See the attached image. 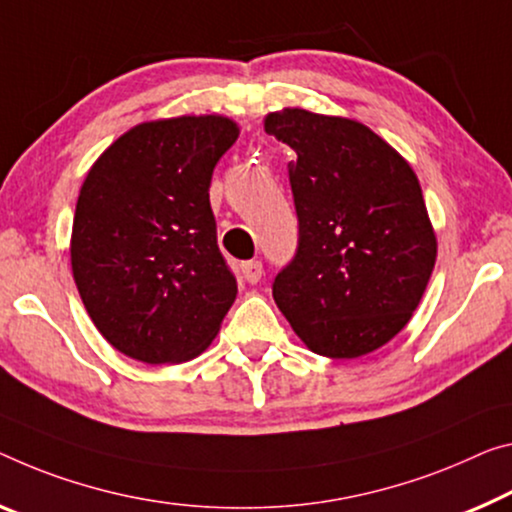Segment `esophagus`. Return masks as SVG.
<instances>
[{"label": "esophagus", "instance_id": "34e87169", "mask_svg": "<svg viewBox=\"0 0 512 512\" xmlns=\"http://www.w3.org/2000/svg\"><path fill=\"white\" fill-rule=\"evenodd\" d=\"M240 272H242V279H245L247 283H258L263 274V263L261 261H245L240 265Z\"/></svg>", "mask_w": 512, "mask_h": 512}]
</instances>
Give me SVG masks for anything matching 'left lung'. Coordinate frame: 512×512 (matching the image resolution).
Returning <instances> with one entry per match:
<instances>
[{
  "label": "left lung",
  "instance_id": "obj_1",
  "mask_svg": "<svg viewBox=\"0 0 512 512\" xmlns=\"http://www.w3.org/2000/svg\"><path fill=\"white\" fill-rule=\"evenodd\" d=\"M265 132L288 144L300 242L272 283L309 350L357 359L389 343L419 306L437 238L410 162L355 119L283 107Z\"/></svg>",
  "mask_w": 512,
  "mask_h": 512
}]
</instances>
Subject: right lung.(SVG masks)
Returning <instances> with one entry per match:
<instances>
[{
  "instance_id": "obj_1",
  "label": "right lung",
  "mask_w": 512,
  "mask_h": 512,
  "mask_svg": "<svg viewBox=\"0 0 512 512\" xmlns=\"http://www.w3.org/2000/svg\"><path fill=\"white\" fill-rule=\"evenodd\" d=\"M240 135L222 114L139 123L86 174L70 265L98 332L144 364L199 357L238 283L217 247L212 169Z\"/></svg>"
}]
</instances>
